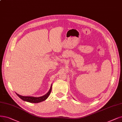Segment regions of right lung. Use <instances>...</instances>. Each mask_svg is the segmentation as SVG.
I'll use <instances>...</instances> for the list:
<instances>
[{
  "label": "right lung",
  "mask_w": 122,
  "mask_h": 122,
  "mask_svg": "<svg viewBox=\"0 0 122 122\" xmlns=\"http://www.w3.org/2000/svg\"><path fill=\"white\" fill-rule=\"evenodd\" d=\"M52 85L51 86V88L47 93L43 96L40 97H29V96H22L20 95H19L17 93L16 94L20 98L21 100H22L24 101H26L27 102H30V103H40L41 102H42L43 101L46 100L50 95L51 91V88H52Z\"/></svg>",
  "instance_id": "1"
}]
</instances>
